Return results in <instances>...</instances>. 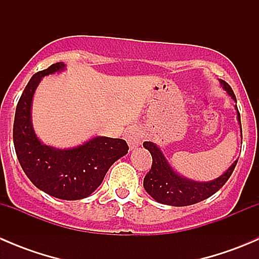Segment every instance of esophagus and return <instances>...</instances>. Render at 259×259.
Here are the masks:
<instances>
[{
    "mask_svg": "<svg viewBox=\"0 0 259 259\" xmlns=\"http://www.w3.org/2000/svg\"><path fill=\"white\" fill-rule=\"evenodd\" d=\"M125 139H126L130 149L138 148V146L142 144V140H143L142 130L137 126L129 127V129L125 132Z\"/></svg>",
    "mask_w": 259,
    "mask_h": 259,
    "instance_id": "esophagus-1",
    "label": "esophagus"
}]
</instances>
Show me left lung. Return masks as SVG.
I'll use <instances>...</instances> for the list:
<instances>
[{"label":"left lung","instance_id":"left-lung-1","mask_svg":"<svg viewBox=\"0 0 259 259\" xmlns=\"http://www.w3.org/2000/svg\"><path fill=\"white\" fill-rule=\"evenodd\" d=\"M222 88L228 93V95L237 103L236 95L231 86L224 80H219ZM237 120L239 121L242 134L241 125V115H239L238 108L236 105ZM144 148L148 149L149 153L153 158V164L149 173L144 178V188L149 195L156 202L161 204L173 205V207H185V205H192L195 203H199L202 200L211 197L214 193L218 192L229 177L233 173L234 168L237 165V161H234L221 177L210 182H195L190 180L185 177L177 173L166 158L164 156L163 151L160 150L158 145L151 142H144Z\"/></svg>","mask_w":259,"mask_h":259}]
</instances>
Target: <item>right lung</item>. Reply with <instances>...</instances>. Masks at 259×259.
I'll list each match as a JSON object with an SVG mask.
<instances>
[{"label":"right lung","instance_id":"1","mask_svg":"<svg viewBox=\"0 0 259 259\" xmlns=\"http://www.w3.org/2000/svg\"><path fill=\"white\" fill-rule=\"evenodd\" d=\"M62 70L64 62H56L28 81L15 114L14 144L21 168L36 188L59 199L77 200L96 190L109 168L127 153L129 146L125 140L108 137H95L69 149L41 143L31 119L33 94L44 76Z\"/></svg>","mask_w":259,"mask_h":259}]
</instances>
